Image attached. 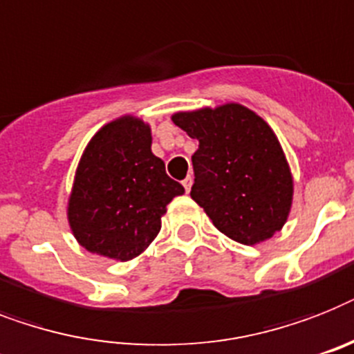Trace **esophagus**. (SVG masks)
Wrapping results in <instances>:
<instances>
[{
    "mask_svg": "<svg viewBox=\"0 0 354 354\" xmlns=\"http://www.w3.org/2000/svg\"><path fill=\"white\" fill-rule=\"evenodd\" d=\"M192 184H194V179H192V175H188V177L183 180L184 189H186V192H189V189H192Z\"/></svg>",
    "mask_w": 354,
    "mask_h": 354,
    "instance_id": "obj_1",
    "label": "esophagus"
}]
</instances>
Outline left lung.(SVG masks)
<instances>
[{"mask_svg":"<svg viewBox=\"0 0 354 354\" xmlns=\"http://www.w3.org/2000/svg\"><path fill=\"white\" fill-rule=\"evenodd\" d=\"M171 121L198 141L189 195L213 226L246 246L280 232L293 203V177L270 124L236 103L177 112Z\"/></svg>","mask_w":354,"mask_h":354,"instance_id":"8db88e82","label":"left lung"}]
</instances>
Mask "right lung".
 I'll return each instance as SVG.
<instances>
[{"instance_id":"add662e5","label":"right lung","mask_w":354,"mask_h":354,"mask_svg":"<svg viewBox=\"0 0 354 354\" xmlns=\"http://www.w3.org/2000/svg\"><path fill=\"white\" fill-rule=\"evenodd\" d=\"M184 188L151 153L150 124L124 115L84 148L68 198V224L90 253L127 262L160 232V217Z\"/></svg>"}]
</instances>
